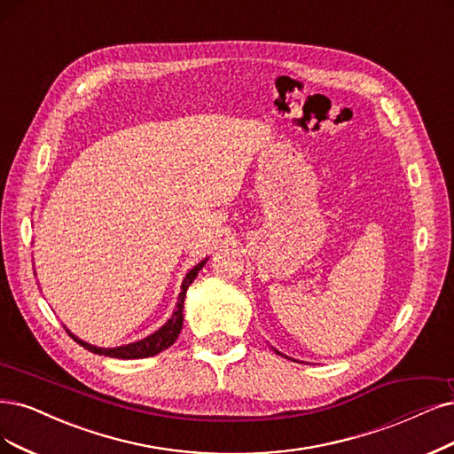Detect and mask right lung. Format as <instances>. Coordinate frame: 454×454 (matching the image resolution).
I'll return each instance as SVG.
<instances>
[{
  "label": "right lung",
  "mask_w": 454,
  "mask_h": 454,
  "mask_svg": "<svg viewBox=\"0 0 454 454\" xmlns=\"http://www.w3.org/2000/svg\"><path fill=\"white\" fill-rule=\"evenodd\" d=\"M204 263H206V260L201 262V263H198V265L194 267V270H191L189 275L184 277L183 286H181V294H179V299H177L176 312L172 314L170 320H168L157 333L151 334V337H147V339H144V340H138V342H134V344H127V346L106 349V348H97V346H91V344H88V342H83V340L76 339L73 333H69V334H71V337H73L80 346L90 349L91 354H98V356H108V357H115V359H144V357H151V356L160 354L162 349L170 348V346L176 342V339H177V334H179V331H181V327H183V301H184V292L189 290V286L192 284V280L196 278L198 271L201 270V267H204Z\"/></svg>",
  "instance_id": "right-lung-1"
}]
</instances>
